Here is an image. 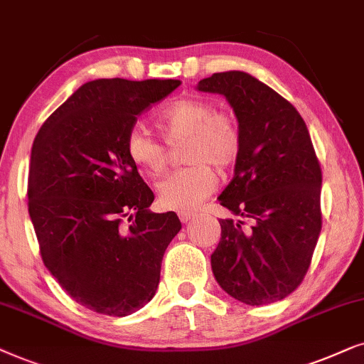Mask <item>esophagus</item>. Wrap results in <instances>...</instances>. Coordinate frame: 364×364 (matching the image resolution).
Listing matches in <instances>:
<instances>
[{"label": "esophagus", "instance_id": "1", "mask_svg": "<svg viewBox=\"0 0 364 364\" xmlns=\"http://www.w3.org/2000/svg\"><path fill=\"white\" fill-rule=\"evenodd\" d=\"M179 220H181V223H190L191 220H195L196 218V213H190V211H181L178 213Z\"/></svg>", "mask_w": 364, "mask_h": 364}]
</instances>
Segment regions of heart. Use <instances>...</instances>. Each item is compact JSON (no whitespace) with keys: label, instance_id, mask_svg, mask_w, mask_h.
Segmentation results:
<instances>
[{"label":"heart","instance_id":"b5f03b06","mask_svg":"<svg viewBox=\"0 0 364 364\" xmlns=\"http://www.w3.org/2000/svg\"><path fill=\"white\" fill-rule=\"evenodd\" d=\"M156 126L168 144L185 141L183 161L190 164L159 183L158 200L169 210H195L215 190L216 178L211 166L225 171L238 158L240 126L232 116L218 113L211 101L200 98L174 101L159 113ZM124 148L134 166L149 176L166 171V146L144 129L138 126L129 129Z\"/></svg>","mask_w":364,"mask_h":364}]
</instances>
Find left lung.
I'll return each mask as SVG.
<instances>
[{"label":"left lung","instance_id":"1","mask_svg":"<svg viewBox=\"0 0 364 364\" xmlns=\"http://www.w3.org/2000/svg\"><path fill=\"white\" fill-rule=\"evenodd\" d=\"M198 91L223 95L235 111L241 149L221 206L253 221L220 220L211 255L218 284L238 301L261 306L299 287L321 231V168L296 108L245 71L215 73Z\"/></svg>","mask_w":364,"mask_h":364}]
</instances>
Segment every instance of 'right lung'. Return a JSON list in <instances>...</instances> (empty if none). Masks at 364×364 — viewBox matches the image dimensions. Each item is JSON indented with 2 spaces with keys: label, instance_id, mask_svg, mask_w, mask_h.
I'll use <instances>...</instances> for the list:
<instances>
[{
  "label": "right lung",
  "instance_id": "1",
  "mask_svg": "<svg viewBox=\"0 0 364 364\" xmlns=\"http://www.w3.org/2000/svg\"><path fill=\"white\" fill-rule=\"evenodd\" d=\"M179 80H95L80 86L38 132L28 211L43 263L91 311L128 316L156 293L163 255L181 230L128 158L138 116Z\"/></svg>",
  "mask_w": 364,
  "mask_h": 364
}]
</instances>
